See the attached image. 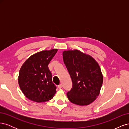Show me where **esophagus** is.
Wrapping results in <instances>:
<instances>
[{"mask_svg": "<svg viewBox=\"0 0 129 129\" xmlns=\"http://www.w3.org/2000/svg\"><path fill=\"white\" fill-rule=\"evenodd\" d=\"M58 88H59L60 89H61V88H62V84H60V85H58Z\"/></svg>", "mask_w": 129, "mask_h": 129, "instance_id": "34e87169", "label": "esophagus"}]
</instances>
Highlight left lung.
I'll use <instances>...</instances> for the list:
<instances>
[{"instance_id":"left-lung-1","label":"left lung","mask_w":129,"mask_h":129,"mask_svg":"<svg viewBox=\"0 0 129 129\" xmlns=\"http://www.w3.org/2000/svg\"><path fill=\"white\" fill-rule=\"evenodd\" d=\"M63 58L73 82L72 89L67 93L68 100L81 106L91 104L99 96L103 81L99 63L77 49L64 50Z\"/></svg>"}]
</instances>
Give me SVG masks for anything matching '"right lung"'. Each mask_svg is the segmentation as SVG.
I'll use <instances>...</instances> for the list:
<instances>
[{
	"instance_id": "add662e5",
	"label": "right lung",
	"mask_w": 129,
	"mask_h": 129,
	"mask_svg": "<svg viewBox=\"0 0 129 129\" xmlns=\"http://www.w3.org/2000/svg\"><path fill=\"white\" fill-rule=\"evenodd\" d=\"M57 49L45 50L30 56L20 68L18 83L22 92L29 100L38 103L53 98L56 92L48 65Z\"/></svg>"
}]
</instances>
